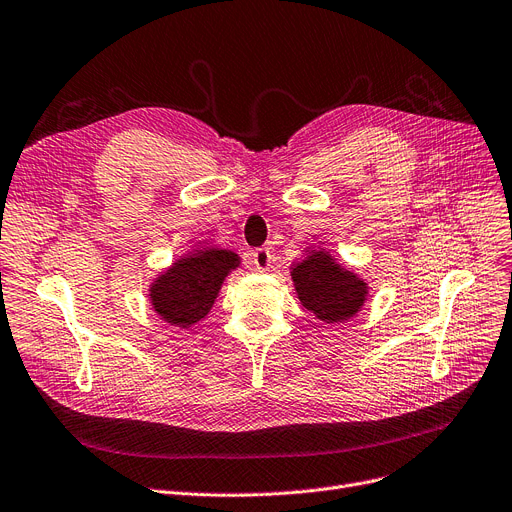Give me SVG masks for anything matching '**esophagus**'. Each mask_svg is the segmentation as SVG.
I'll list each match as a JSON object with an SVG mask.
<instances>
[{
	"mask_svg": "<svg viewBox=\"0 0 512 512\" xmlns=\"http://www.w3.org/2000/svg\"><path fill=\"white\" fill-rule=\"evenodd\" d=\"M251 259H253L255 270L265 272V270H270V265H272L274 255L270 253V249H255V251H253V255H251Z\"/></svg>",
	"mask_w": 512,
	"mask_h": 512,
	"instance_id": "1",
	"label": "esophagus"
}]
</instances>
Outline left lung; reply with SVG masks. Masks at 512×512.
I'll use <instances>...</instances> for the list:
<instances>
[{"label":"left lung","mask_w":512,"mask_h":512,"mask_svg":"<svg viewBox=\"0 0 512 512\" xmlns=\"http://www.w3.org/2000/svg\"><path fill=\"white\" fill-rule=\"evenodd\" d=\"M291 278L301 305L326 324L351 320L368 297V284L326 249L309 251L293 263Z\"/></svg>","instance_id":"left-lung-1"}]
</instances>
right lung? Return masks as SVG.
Masks as SVG:
<instances>
[{"label": "right lung", "mask_w": 512, "mask_h": 512, "mask_svg": "<svg viewBox=\"0 0 512 512\" xmlns=\"http://www.w3.org/2000/svg\"><path fill=\"white\" fill-rule=\"evenodd\" d=\"M240 265L234 251L205 247L175 259L150 282L148 299L154 314L171 326L190 328L203 320L232 270Z\"/></svg>", "instance_id": "right-lung-1"}]
</instances>
